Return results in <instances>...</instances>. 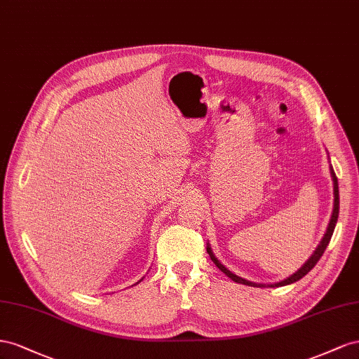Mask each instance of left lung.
<instances>
[{
  "label": "left lung",
  "instance_id": "8db88e82",
  "mask_svg": "<svg viewBox=\"0 0 359 359\" xmlns=\"http://www.w3.org/2000/svg\"><path fill=\"white\" fill-rule=\"evenodd\" d=\"M331 176H332V180H334V210H332V217H331V221H330V224H327V230H326V233H325V236H323V239H322V242L319 243V247L316 248V251H314V254L311 255V257L309 259V262H306L302 268L296 272V273H293V275H290L289 278H285V280H283V281H280V283H275V284H269V287H281V285H287V284H292V283H294V281H298V280H301L302 276H305L306 273H309L314 266H316V263L320 260V257L323 255V252H325V250H326V247H327V243H330V241H331V238H332V233H334V229H335V224H337V219H339V209H340V198H339V182H337V176H335V172H334V170H332V167H331ZM208 252H209V255H210V259H212V262L218 266V269L219 271H222L225 275L229 276V278H231L234 283H241V284H245V285H252V287H266L264 284H255V283H251V281H247V280H243V278H241V276H238V275H234L233 272H230L227 268H225L224 264H221L219 263V260L215 257L213 255V252H212V250H210V247H208Z\"/></svg>",
  "mask_w": 359,
  "mask_h": 359
}]
</instances>
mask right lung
Masks as SVG:
<instances>
[{"label":"right lung","instance_id":"add662e5","mask_svg":"<svg viewBox=\"0 0 359 359\" xmlns=\"http://www.w3.org/2000/svg\"><path fill=\"white\" fill-rule=\"evenodd\" d=\"M138 283H140V281H138Z\"/></svg>","mask_w":359,"mask_h":359}]
</instances>
